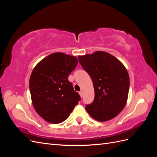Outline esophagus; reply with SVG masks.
<instances>
[{"mask_svg": "<svg viewBox=\"0 0 157 157\" xmlns=\"http://www.w3.org/2000/svg\"><path fill=\"white\" fill-rule=\"evenodd\" d=\"M79 95H80V97L82 98V96H83V92H82V91H80V92H79Z\"/></svg>", "mask_w": 157, "mask_h": 157, "instance_id": "obj_1", "label": "esophagus"}]
</instances>
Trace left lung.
Returning <instances> with one entry per match:
<instances>
[{
    "label": "left lung",
    "instance_id": "obj_1",
    "mask_svg": "<svg viewBox=\"0 0 157 157\" xmlns=\"http://www.w3.org/2000/svg\"><path fill=\"white\" fill-rule=\"evenodd\" d=\"M79 63L91 77L95 97L86 111L95 120L105 122L117 117L126 105L130 77L121 61L111 54L96 51L78 56Z\"/></svg>",
    "mask_w": 157,
    "mask_h": 157
}]
</instances>
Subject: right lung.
<instances>
[{
	"label": "right lung",
	"mask_w": 157,
	"mask_h": 157,
	"mask_svg": "<svg viewBox=\"0 0 157 157\" xmlns=\"http://www.w3.org/2000/svg\"><path fill=\"white\" fill-rule=\"evenodd\" d=\"M78 59L61 52L51 54L38 63L29 80L32 103L46 121L58 124L65 121L81 99L68 77Z\"/></svg>",
	"instance_id": "obj_1"
}]
</instances>
